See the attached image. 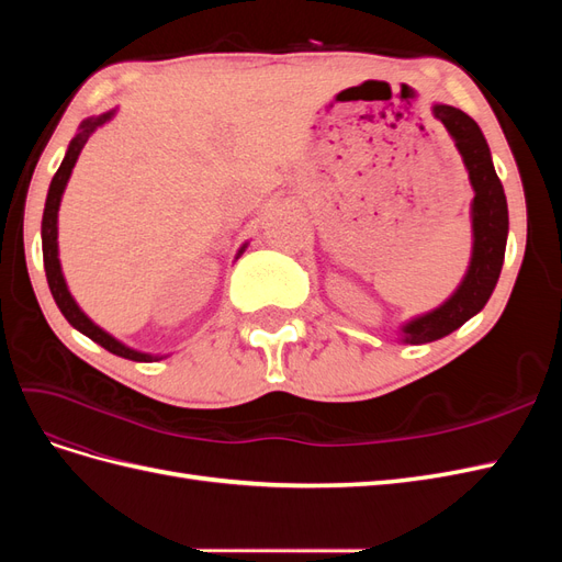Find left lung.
<instances>
[{"label":"left lung","instance_id":"8db88e82","mask_svg":"<svg viewBox=\"0 0 562 562\" xmlns=\"http://www.w3.org/2000/svg\"><path fill=\"white\" fill-rule=\"evenodd\" d=\"M434 116L443 122L454 138L473 184V255L457 293L446 304H440L436 312L419 316L403 328V339L407 345H427L446 337L485 307L499 279L508 234L504 187L495 173V166H492L490 147L479 124L467 112L450 105H436Z\"/></svg>","mask_w":562,"mask_h":562}]
</instances>
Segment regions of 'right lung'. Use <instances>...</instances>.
<instances>
[{
  "label": "right lung",
  "mask_w": 562,
  "mask_h": 562,
  "mask_svg": "<svg viewBox=\"0 0 562 562\" xmlns=\"http://www.w3.org/2000/svg\"><path fill=\"white\" fill-rule=\"evenodd\" d=\"M110 116H112V112L100 114L95 119H87V122L79 126L77 138L70 143V147H67V155H65L60 168L56 171L54 180H50L46 206H44V217H42V250H44L46 281H48V288H50V295H54V300L58 304V310L63 312V316L67 321H70V326H75L79 333L91 337L93 342H98L100 347H105L108 351L122 356V359H128V361H155L157 356L133 351V349L124 347L122 342H116L112 335H108L105 330H100L95 323L77 307V302L72 300L70 291H67L65 279H63V271H60V262H58V241H56L58 239V225L56 223H58V206H60L63 190H65L67 180H70V173H72V168L77 164L79 151L83 149V145H87L89 135L98 126H103Z\"/></svg>",
  "instance_id": "1"
}]
</instances>
